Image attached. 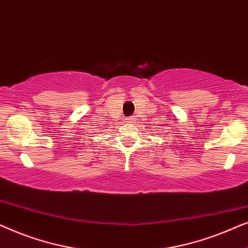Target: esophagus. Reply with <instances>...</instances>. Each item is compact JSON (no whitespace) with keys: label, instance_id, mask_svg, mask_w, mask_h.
Instances as JSON below:
<instances>
[{"label":"esophagus","instance_id":"34e87169","mask_svg":"<svg viewBox=\"0 0 248 248\" xmlns=\"http://www.w3.org/2000/svg\"><path fill=\"white\" fill-rule=\"evenodd\" d=\"M127 122H128V123H134V122H135V118H134V117H130V118H127Z\"/></svg>","mask_w":248,"mask_h":248}]
</instances>
